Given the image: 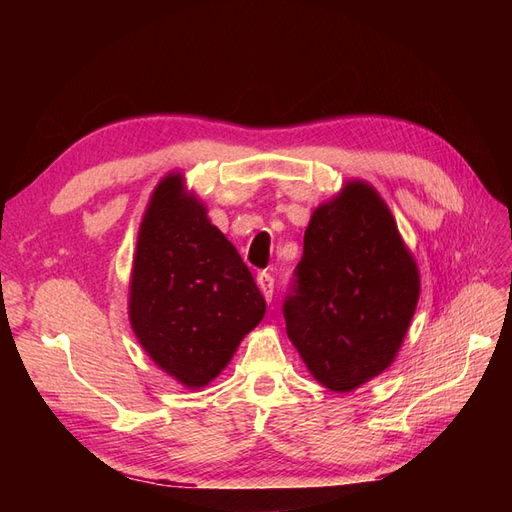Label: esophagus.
Returning <instances> with one entry per match:
<instances>
[{
    "label": "esophagus",
    "instance_id": "obj_1",
    "mask_svg": "<svg viewBox=\"0 0 512 512\" xmlns=\"http://www.w3.org/2000/svg\"><path fill=\"white\" fill-rule=\"evenodd\" d=\"M256 284L262 292V297H265V301L271 303V299H273V277L267 271H262V273L256 275Z\"/></svg>",
    "mask_w": 512,
    "mask_h": 512
}]
</instances>
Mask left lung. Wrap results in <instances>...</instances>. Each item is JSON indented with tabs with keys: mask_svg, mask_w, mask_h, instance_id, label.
<instances>
[{
	"mask_svg": "<svg viewBox=\"0 0 512 512\" xmlns=\"http://www.w3.org/2000/svg\"><path fill=\"white\" fill-rule=\"evenodd\" d=\"M286 333L322 386L350 393L391 367L421 297V273L374 185L344 183L305 228Z\"/></svg>",
	"mask_w": 512,
	"mask_h": 512,
	"instance_id": "obj_1",
	"label": "left lung"
}]
</instances>
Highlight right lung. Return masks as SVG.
<instances>
[{"instance_id":"right-lung-1","label":"right lung","mask_w":512,"mask_h":512,"mask_svg":"<svg viewBox=\"0 0 512 512\" xmlns=\"http://www.w3.org/2000/svg\"><path fill=\"white\" fill-rule=\"evenodd\" d=\"M130 327L149 359L185 389L222 374L267 303L207 207L168 173L151 192L130 273Z\"/></svg>"}]
</instances>
